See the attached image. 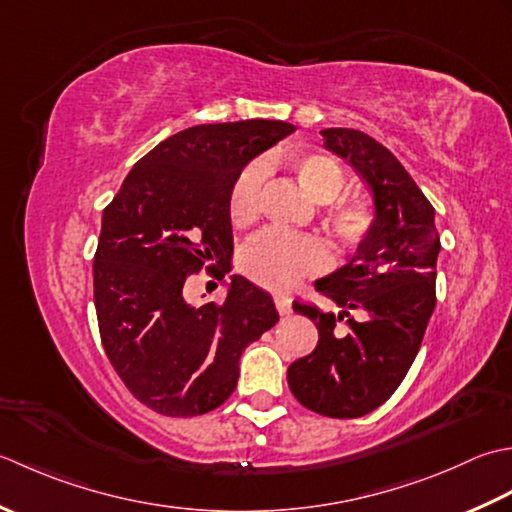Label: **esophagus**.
<instances>
[{
  "label": "esophagus",
  "instance_id": "1",
  "mask_svg": "<svg viewBox=\"0 0 512 512\" xmlns=\"http://www.w3.org/2000/svg\"><path fill=\"white\" fill-rule=\"evenodd\" d=\"M274 302H276V309H278L280 316H289L291 314V298L289 296L278 294V296H274Z\"/></svg>",
  "mask_w": 512,
  "mask_h": 512
}]
</instances>
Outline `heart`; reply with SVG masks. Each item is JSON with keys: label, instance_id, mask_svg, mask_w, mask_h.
Here are the masks:
<instances>
[{"label": "heart", "instance_id": "b5f03b06", "mask_svg": "<svg viewBox=\"0 0 512 512\" xmlns=\"http://www.w3.org/2000/svg\"><path fill=\"white\" fill-rule=\"evenodd\" d=\"M302 190L316 203L333 201L342 190L344 174L327 154L296 152L289 156ZM263 181V165H249L229 192V218L236 225L249 223L258 210V190ZM329 225L342 243L353 245L367 236L371 214L360 203L340 201L329 207ZM329 263V254L314 236L289 234L283 229H265L256 234L241 252V269L254 283L269 289H289L302 276L316 274Z\"/></svg>", "mask_w": 512, "mask_h": 512}]
</instances>
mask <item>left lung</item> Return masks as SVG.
Returning <instances> with one entry per match:
<instances>
[{
  "label": "left lung",
  "instance_id": "left-lung-1",
  "mask_svg": "<svg viewBox=\"0 0 512 512\" xmlns=\"http://www.w3.org/2000/svg\"><path fill=\"white\" fill-rule=\"evenodd\" d=\"M320 134L367 183L373 218L347 263L316 280L338 314L294 302V311L316 322L318 344L291 364L287 382L309 411L360 417L391 398L420 351L442 245L433 205L382 143L349 128Z\"/></svg>",
  "mask_w": 512,
  "mask_h": 512
}]
</instances>
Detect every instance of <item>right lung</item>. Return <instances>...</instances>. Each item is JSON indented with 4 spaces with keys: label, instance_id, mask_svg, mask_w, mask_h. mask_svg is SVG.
Instances as JSON below:
<instances>
[{
    "label": "right lung",
    "instance_id": "obj_1",
    "mask_svg": "<svg viewBox=\"0 0 512 512\" xmlns=\"http://www.w3.org/2000/svg\"><path fill=\"white\" fill-rule=\"evenodd\" d=\"M294 130L249 119L176 132L134 165L103 210L92 265L101 342L125 387L156 413L221 406L247 344L278 322L267 291L238 274L223 305L192 307L183 285L207 263L223 276L232 269L229 192L249 161Z\"/></svg>",
    "mask_w": 512,
    "mask_h": 512
}]
</instances>
